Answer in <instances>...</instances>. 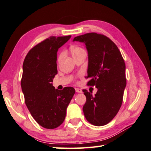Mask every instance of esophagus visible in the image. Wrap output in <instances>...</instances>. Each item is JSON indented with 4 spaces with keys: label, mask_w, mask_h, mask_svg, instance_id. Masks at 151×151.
Wrapping results in <instances>:
<instances>
[{
    "label": "esophagus",
    "mask_w": 151,
    "mask_h": 151,
    "mask_svg": "<svg viewBox=\"0 0 151 151\" xmlns=\"http://www.w3.org/2000/svg\"><path fill=\"white\" fill-rule=\"evenodd\" d=\"M75 90H76V92H78V93H81L82 92V90L81 89H80V88H75Z\"/></svg>",
    "instance_id": "34e87169"
}]
</instances>
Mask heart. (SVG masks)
Returning a JSON list of instances; mask_svg holds the SVG:
<instances>
[{"label":"heart","instance_id":"obj_1","mask_svg":"<svg viewBox=\"0 0 151 151\" xmlns=\"http://www.w3.org/2000/svg\"><path fill=\"white\" fill-rule=\"evenodd\" d=\"M84 51H85L83 48H81V47H77V46L73 47L70 49V53L72 54L74 59H75L76 57H78L79 55H81L82 53H83ZM63 55H64V52H61V53H60V54L58 56V58H57V63H59L61 62Z\"/></svg>","mask_w":151,"mask_h":151}]
</instances>
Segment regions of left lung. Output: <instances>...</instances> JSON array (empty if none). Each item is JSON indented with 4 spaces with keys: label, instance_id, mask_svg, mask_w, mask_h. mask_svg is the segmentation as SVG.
Wrapping results in <instances>:
<instances>
[{
    "label": "left lung",
    "instance_id": "obj_1",
    "mask_svg": "<svg viewBox=\"0 0 151 151\" xmlns=\"http://www.w3.org/2000/svg\"><path fill=\"white\" fill-rule=\"evenodd\" d=\"M84 42L88 53V86L98 88L95 96L83 90V106L88 122L96 126L108 124L119 111L126 86L125 64L117 45L106 35L87 33L74 38Z\"/></svg>",
    "mask_w": 151,
    "mask_h": 151
}]
</instances>
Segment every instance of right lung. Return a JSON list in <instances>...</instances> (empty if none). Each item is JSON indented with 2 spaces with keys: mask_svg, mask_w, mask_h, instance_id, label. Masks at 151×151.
<instances>
[{
  "mask_svg": "<svg viewBox=\"0 0 151 151\" xmlns=\"http://www.w3.org/2000/svg\"><path fill=\"white\" fill-rule=\"evenodd\" d=\"M70 37L47 38L30 49L24 61L21 87L26 105L38 124L49 129L64 122L67 106L75 93L73 87L59 90L51 83L57 74V51Z\"/></svg>",
  "mask_w": 151,
  "mask_h": 151,
  "instance_id": "add662e5",
  "label": "right lung"
}]
</instances>
